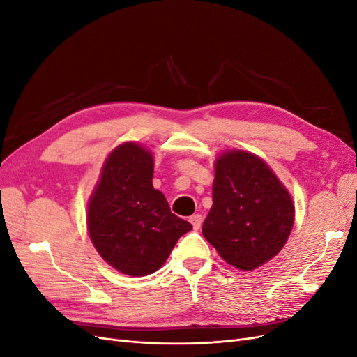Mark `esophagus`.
<instances>
[{
    "mask_svg": "<svg viewBox=\"0 0 357 357\" xmlns=\"http://www.w3.org/2000/svg\"><path fill=\"white\" fill-rule=\"evenodd\" d=\"M189 222L192 223L193 229H199L201 225H202V215L201 214H193L189 218Z\"/></svg>",
    "mask_w": 357,
    "mask_h": 357,
    "instance_id": "1",
    "label": "esophagus"
}]
</instances>
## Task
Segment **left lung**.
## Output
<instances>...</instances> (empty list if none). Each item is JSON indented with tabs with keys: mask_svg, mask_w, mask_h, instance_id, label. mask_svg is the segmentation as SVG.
Listing matches in <instances>:
<instances>
[{
	"mask_svg": "<svg viewBox=\"0 0 357 357\" xmlns=\"http://www.w3.org/2000/svg\"><path fill=\"white\" fill-rule=\"evenodd\" d=\"M294 222V199L264 159L238 149L219 155L202 235L225 262L253 271L271 261L287 243Z\"/></svg>",
	"mask_w": 357,
	"mask_h": 357,
	"instance_id": "1",
	"label": "left lung"
}]
</instances>
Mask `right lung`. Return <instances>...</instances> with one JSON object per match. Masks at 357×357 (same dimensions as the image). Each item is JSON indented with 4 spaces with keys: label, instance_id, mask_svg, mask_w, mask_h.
<instances>
[{
    "label": "right lung",
    "instance_id": "right-lung-1",
    "mask_svg": "<svg viewBox=\"0 0 357 357\" xmlns=\"http://www.w3.org/2000/svg\"><path fill=\"white\" fill-rule=\"evenodd\" d=\"M153 155L135 142L114 147L88 202L89 238L104 261L131 277L152 274L167 262L192 225L169 210L153 188Z\"/></svg>",
    "mask_w": 357,
    "mask_h": 357
}]
</instances>
